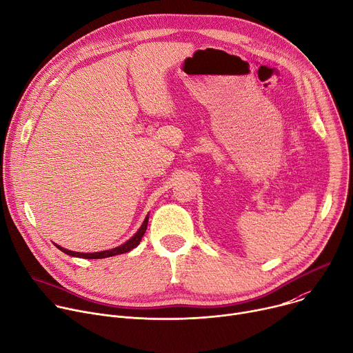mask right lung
Returning <instances> with one entry per match:
<instances>
[{
    "mask_svg": "<svg viewBox=\"0 0 353 353\" xmlns=\"http://www.w3.org/2000/svg\"><path fill=\"white\" fill-rule=\"evenodd\" d=\"M148 219H149V216L145 218L141 228L138 230V232L130 241H126L125 243H122V245H119V246H117L114 249L101 250V252H94V253H83V252H73V250L65 249V248H61V246H59L56 243L54 245L61 252H65L69 256H76V258H83V259H104V258H110V256H115V254L130 252V250H132L134 248H137L139 245V242H141V239H142V236H143V234H145V231L148 228Z\"/></svg>",
    "mask_w": 353,
    "mask_h": 353,
    "instance_id": "obj_1",
    "label": "right lung"
}]
</instances>
